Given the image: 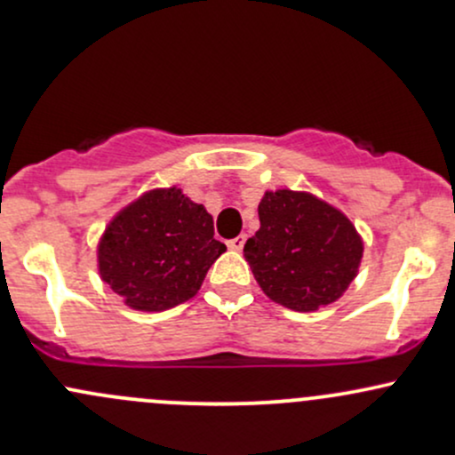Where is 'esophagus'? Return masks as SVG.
Here are the masks:
<instances>
[{"label":"esophagus","instance_id":"esophagus-1","mask_svg":"<svg viewBox=\"0 0 455 455\" xmlns=\"http://www.w3.org/2000/svg\"><path fill=\"white\" fill-rule=\"evenodd\" d=\"M245 241H247V236H245V234H241V236H236V238H232V241H228V247L232 249V251H241V249L245 247Z\"/></svg>","mask_w":455,"mask_h":455}]
</instances>
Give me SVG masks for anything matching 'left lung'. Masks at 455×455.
I'll return each instance as SVG.
<instances>
[{
    "mask_svg": "<svg viewBox=\"0 0 455 455\" xmlns=\"http://www.w3.org/2000/svg\"><path fill=\"white\" fill-rule=\"evenodd\" d=\"M260 229L245 243V260L268 299L315 312L343 297L363 260L355 226L323 199L299 190H267Z\"/></svg>",
    "mask_w": 455,
    "mask_h": 455,
    "instance_id": "left-lung-1",
    "label": "left lung"
}]
</instances>
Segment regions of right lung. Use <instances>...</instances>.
<instances>
[{"instance_id": "add662e5", "label": "right lung", "mask_w": 455, "mask_h": 455, "mask_svg": "<svg viewBox=\"0 0 455 455\" xmlns=\"http://www.w3.org/2000/svg\"><path fill=\"white\" fill-rule=\"evenodd\" d=\"M226 251L202 204L182 188H154L115 214L97 245V267L125 306L163 312L197 295Z\"/></svg>"}]
</instances>
